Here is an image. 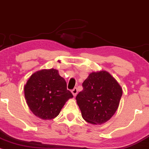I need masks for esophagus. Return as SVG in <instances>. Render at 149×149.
I'll return each mask as SVG.
<instances>
[{
  "instance_id": "esophagus-1",
  "label": "esophagus",
  "mask_w": 149,
  "mask_h": 149,
  "mask_svg": "<svg viewBox=\"0 0 149 149\" xmlns=\"http://www.w3.org/2000/svg\"><path fill=\"white\" fill-rule=\"evenodd\" d=\"M71 92H72L73 95V96H76V95L78 94V89H77L76 88H75L74 89H73L72 91H71Z\"/></svg>"
}]
</instances>
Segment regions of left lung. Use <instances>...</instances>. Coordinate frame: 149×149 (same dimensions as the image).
<instances>
[{
  "label": "left lung",
  "instance_id": "1",
  "mask_svg": "<svg viewBox=\"0 0 149 149\" xmlns=\"http://www.w3.org/2000/svg\"><path fill=\"white\" fill-rule=\"evenodd\" d=\"M77 95V104L85 121L101 125L109 120L118 108L123 90L115 78L106 71L90 73Z\"/></svg>",
  "mask_w": 149,
  "mask_h": 149
}]
</instances>
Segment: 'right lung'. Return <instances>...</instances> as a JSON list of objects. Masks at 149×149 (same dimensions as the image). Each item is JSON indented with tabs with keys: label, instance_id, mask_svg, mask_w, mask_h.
<instances>
[{
	"label": "right lung",
	"instance_id": "add662e5",
	"mask_svg": "<svg viewBox=\"0 0 149 149\" xmlns=\"http://www.w3.org/2000/svg\"><path fill=\"white\" fill-rule=\"evenodd\" d=\"M24 90L30 110L42 120L57 117L65 103L73 97L66 88L65 80L54 69H42L33 73Z\"/></svg>",
	"mask_w": 149,
	"mask_h": 149
}]
</instances>
